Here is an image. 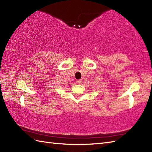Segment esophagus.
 <instances>
[{"label":"esophagus","mask_w":152,"mask_h":152,"mask_svg":"<svg viewBox=\"0 0 152 152\" xmlns=\"http://www.w3.org/2000/svg\"><path fill=\"white\" fill-rule=\"evenodd\" d=\"M76 82L78 83V84H81V83H82V80H77Z\"/></svg>","instance_id":"1"}]
</instances>
